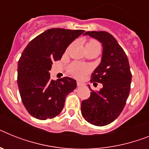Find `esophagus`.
Instances as JSON below:
<instances>
[{"mask_svg":"<svg viewBox=\"0 0 149 149\" xmlns=\"http://www.w3.org/2000/svg\"><path fill=\"white\" fill-rule=\"evenodd\" d=\"M83 86V83H82V82H77V86H79V87H80V86Z\"/></svg>","mask_w":149,"mask_h":149,"instance_id":"34e87169","label":"esophagus"}]
</instances>
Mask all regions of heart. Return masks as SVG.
Instances as JSON below:
<instances>
[{
  "instance_id": "heart-1",
  "label": "heart",
  "mask_w": 149,
  "mask_h": 149,
  "mask_svg": "<svg viewBox=\"0 0 149 149\" xmlns=\"http://www.w3.org/2000/svg\"><path fill=\"white\" fill-rule=\"evenodd\" d=\"M99 45V44L95 40H90L86 44V45ZM68 70L71 74L75 77H82L89 71L90 68L88 66L82 64L80 63H72L69 66Z\"/></svg>"
}]
</instances>
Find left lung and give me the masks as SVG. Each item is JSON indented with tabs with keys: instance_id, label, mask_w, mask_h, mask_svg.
<instances>
[{
	"instance_id": "left-lung-1",
	"label": "left lung",
	"mask_w": 149,
	"mask_h": 149,
	"mask_svg": "<svg viewBox=\"0 0 149 149\" xmlns=\"http://www.w3.org/2000/svg\"><path fill=\"white\" fill-rule=\"evenodd\" d=\"M84 36L98 40L103 47L101 63L91 77V82L102 83L103 87L97 92L88 87L91 95L82 102L81 112L89 123L103 127L117 119L124 108L132 74L127 54L112 35L92 31Z\"/></svg>"
}]
</instances>
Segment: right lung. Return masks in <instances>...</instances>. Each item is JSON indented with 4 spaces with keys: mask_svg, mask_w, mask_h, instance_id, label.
Here are the masks:
<instances>
[{
    "mask_svg": "<svg viewBox=\"0 0 149 149\" xmlns=\"http://www.w3.org/2000/svg\"><path fill=\"white\" fill-rule=\"evenodd\" d=\"M84 30L50 29L32 39L18 61L17 84L21 99L30 115L38 120L51 119L61 113L77 81L63 77L51 79L54 61L61 57Z\"/></svg>",
    "mask_w": 149,
    "mask_h": 149,
    "instance_id": "1",
    "label": "right lung"
}]
</instances>
